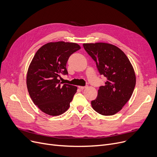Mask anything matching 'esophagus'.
I'll return each instance as SVG.
<instances>
[{
	"label": "esophagus",
	"instance_id": "esophagus-1",
	"mask_svg": "<svg viewBox=\"0 0 157 157\" xmlns=\"http://www.w3.org/2000/svg\"><path fill=\"white\" fill-rule=\"evenodd\" d=\"M78 88L80 89H84L86 88V86H78Z\"/></svg>",
	"mask_w": 157,
	"mask_h": 157
}]
</instances>
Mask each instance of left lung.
<instances>
[{
  "instance_id": "1",
  "label": "left lung",
  "mask_w": 157,
  "mask_h": 157,
  "mask_svg": "<svg viewBox=\"0 0 157 157\" xmlns=\"http://www.w3.org/2000/svg\"><path fill=\"white\" fill-rule=\"evenodd\" d=\"M87 54L96 62L100 75L107 78L100 86L93 109L103 116H112L121 110L130 100L136 83L133 66L124 52L106 43H84Z\"/></svg>"
}]
</instances>
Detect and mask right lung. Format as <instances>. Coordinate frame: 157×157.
<instances>
[{
    "label": "right lung",
    "instance_id": "obj_1",
    "mask_svg": "<svg viewBox=\"0 0 157 157\" xmlns=\"http://www.w3.org/2000/svg\"><path fill=\"white\" fill-rule=\"evenodd\" d=\"M79 49L75 43L50 42L35 54L29 66L26 83L33 101L44 113L56 116L69 109L77 87L63 85L59 78L61 74H68L67 61Z\"/></svg>",
    "mask_w": 157,
    "mask_h": 157
}]
</instances>
